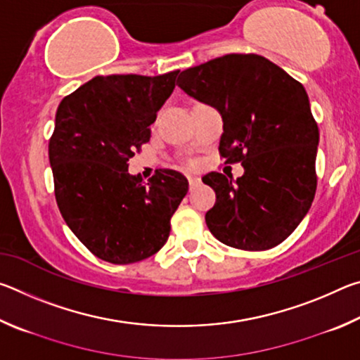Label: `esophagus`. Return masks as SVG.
<instances>
[{
    "label": "esophagus",
    "mask_w": 360,
    "mask_h": 360,
    "mask_svg": "<svg viewBox=\"0 0 360 360\" xmlns=\"http://www.w3.org/2000/svg\"><path fill=\"white\" fill-rule=\"evenodd\" d=\"M187 179H188V184H191V187L197 186L198 182H200V178H198V176H193V174H188V176H187Z\"/></svg>",
    "instance_id": "34e87169"
}]
</instances>
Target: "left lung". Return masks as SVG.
Returning a JSON list of instances; mask_svg holds the SVG:
<instances>
[{"label":"left lung","instance_id":"left-lung-1","mask_svg":"<svg viewBox=\"0 0 360 360\" xmlns=\"http://www.w3.org/2000/svg\"><path fill=\"white\" fill-rule=\"evenodd\" d=\"M178 85L222 115L219 152L241 162L238 179L211 172L202 181L216 203L206 225L224 245L265 251L303 221L316 193L319 129L308 94L288 72L255 53H229L182 71Z\"/></svg>","mask_w":360,"mask_h":360}]
</instances>
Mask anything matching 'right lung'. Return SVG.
<instances>
[{
    "label": "right lung",
    "instance_id": "obj_1",
    "mask_svg": "<svg viewBox=\"0 0 360 360\" xmlns=\"http://www.w3.org/2000/svg\"><path fill=\"white\" fill-rule=\"evenodd\" d=\"M178 75L96 76L57 109L49 162L58 210L79 241L109 264L160 251L188 191L186 176L174 169H158L148 182L129 173Z\"/></svg>",
    "mask_w": 360,
    "mask_h": 360
}]
</instances>
